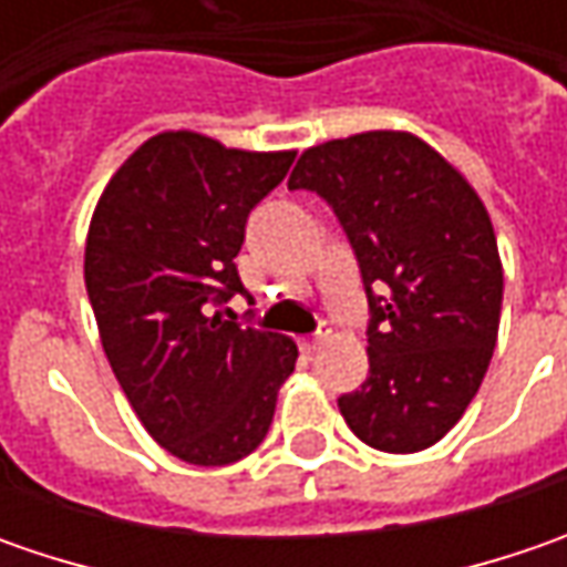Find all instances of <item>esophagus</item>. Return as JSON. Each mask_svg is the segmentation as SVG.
Returning a JSON list of instances; mask_svg holds the SVG:
<instances>
[{
  "mask_svg": "<svg viewBox=\"0 0 567 567\" xmlns=\"http://www.w3.org/2000/svg\"><path fill=\"white\" fill-rule=\"evenodd\" d=\"M328 334H331V328H328V324H321V328H318V334H312V338H302L299 340V347H302L306 353H316L318 347L328 340Z\"/></svg>",
  "mask_w": 567,
  "mask_h": 567,
  "instance_id": "esophagus-1",
  "label": "esophagus"
}]
</instances>
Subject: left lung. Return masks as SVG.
Here are the masks:
<instances>
[{"label":"left lung","instance_id":"obj_1","mask_svg":"<svg viewBox=\"0 0 567 567\" xmlns=\"http://www.w3.org/2000/svg\"><path fill=\"white\" fill-rule=\"evenodd\" d=\"M290 188L334 207L360 261L369 379L343 394L353 435L388 454L445 439L476 398L502 318V258L476 188L410 132H360L302 151Z\"/></svg>","mask_w":567,"mask_h":567}]
</instances>
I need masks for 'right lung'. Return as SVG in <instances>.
<instances>
[{
  "instance_id": "add662e5",
  "label": "right lung",
  "mask_w": 567,
  "mask_h": 567,
  "mask_svg": "<svg viewBox=\"0 0 567 567\" xmlns=\"http://www.w3.org/2000/svg\"><path fill=\"white\" fill-rule=\"evenodd\" d=\"M296 151H239L161 132L100 195L84 284L100 343L147 435L195 467L236 464L265 442L296 343L227 316L246 296L233 258L249 210Z\"/></svg>"
}]
</instances>
